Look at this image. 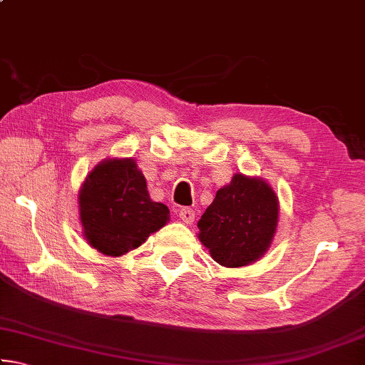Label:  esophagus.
<instances>
[{"mask_svg": "<svg viewBox=\"0 0 365 365\" xmlns=\"http://www.w3.org/2000/svg\"><path fill=\"white\" fill-rule=\"evenodd\" d=\"M178 215L185 222V224H193L195 220V211L191 207H180L178 209Z\"/></svg>", "mask_w": 365, "mask_h": 365, "instance_id": "34e87169", "label": "esophagus"}]
</instances>
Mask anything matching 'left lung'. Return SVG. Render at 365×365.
<instances>
[{
	"label": "left lung",
	"mask_w": 365,
	"mask_h": 365,
	"mask_svg": "<svg viewBox=\"0 0 365 365\" xmlns=\"http://www.w3.org/2000/svg\"><path fill=\"white\" fill-rule=\"evenodd\" d=\"M279 222V200L261 178L235 174L197 222L200 240L215 262L243 267L270 246Z\"/></svg>",
	"instance_id": "obj_1"
}]
</instances>
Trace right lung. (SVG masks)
<instances>
[{"instance_id": "1", "label": "right lung", "mask_w": 365, "mask_h": 365, "mask_svg": "<svg viewBox=\"0 0 365 365\" xmlns=\"http://www.w3.org/2000/svg\"><path fill=\"white\" fill-rule=\"evenodd\" d=\"M85 238L106 256L138 248L169 220V209L151 201L133 159H108L86 177L78 196Z\"/></svg>"}]
</instances>
